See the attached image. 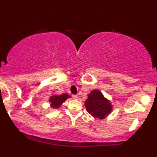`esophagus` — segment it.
Here are the masks:
<instances>
[{"mask_svg":"<svg viewBox=\"0 0 157 157\" xmlns=\"http://www.w3.org/2000/svg\"><path fill=\"white\" fill-rule=\"evenodd\" d=\"M72 98H73V99H75V100H78V95H73L72 96Z\"/></svg>","mask_w":157,"mask_h":157,"instance_id":"34e87169","label":"esophagus"}]
</instances>
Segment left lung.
Listing matches in <instances>:
<instances>
[{"label":"left lung","instance_id":"1","mask_svg":"<svg viewBox=\"0 0 157 157\" xmlns=\"http://www.w3.org/2000/svg\"><path fill=\"white\" fill-rule=\"evenodd\" d=\"M87 97L85 101V106L87 112L93 117L103 120L111 113L113 106L100 90H93L88 94Z\"/></svg>","mask_w":157,"mask_h":157}]
</instances>
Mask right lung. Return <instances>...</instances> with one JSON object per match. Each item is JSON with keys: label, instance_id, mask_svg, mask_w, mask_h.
<instances>
[{"label": "right lung", "instance_id": "obj_1", "mask_svg": "<svg viewBox=\"0 0 157 157\" xmlns=\"http://www.w3.org/2000/svg\"><path fill=\"white\" fill-rule=\"evenodd\" d=\"M68 98H70V95L68 94H63L60 95H57L56 94H52L49 98L50 107L54 109H59V107L63 105V103L65 102V100Z\"/></svg>", "mask_w": 157, "mask_h": 157}]
</instances>
